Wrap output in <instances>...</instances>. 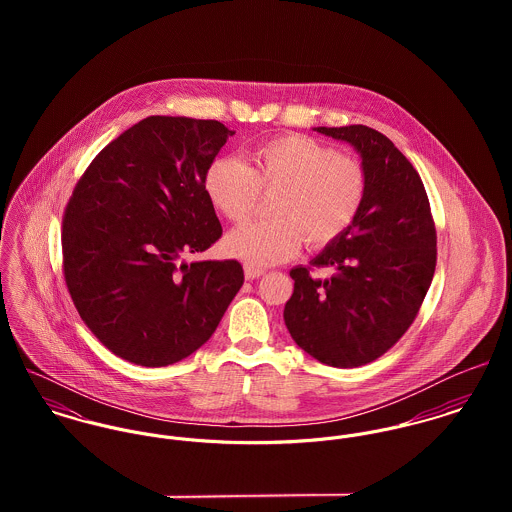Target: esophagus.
<instances>
[{"label":"esophagus","mask_w":512,"mask_h":512,"mask_svg":"<svg viewBox=\"0 0 512 512\" xmlns=\"http://www.w3.org/2000/svg\"><path fill=\"white\" fill-rule=\"evenodd\" d=\"M262 274H264V270H260V268L244 266V278H246V280H256V278H260Z\"/></svg>","instance_id":"esophagus-1"}]
</instances>
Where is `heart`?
I'll use <instances>...</instances> for the list:
<instances>
[{"label":"heart","instance_id":"1","mask_svg":"<svg viewBox=\"0 0 512 512\" xmlns=\"http://www.w3.org/2000/svg\"><path fill=\"white\" fill-rule=\"evenodd\" d=\"M260 189H280L272 220H252L226 240L228 256L254 268L293 258L303 242L325 246L357 219L365 201L363 163L307 136H278L252 151V167L219 157L205 177V191L224 219H246Z\"/></svg>","mask_w":512,"mask_h":512}]
</instances>
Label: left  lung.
Wrapping results in <instances>:
<instances>
[{
	"label": "left lung",
	"instance_id": "8db88e82",
	"mask_svg": "<svg viewBox=\"0 0 512 512\" xmlns=\"http://www.w3.org/2000/svg\"><path fill=\"white\" fill-rule=\"evenodd\" d=\"M361 155L365 201L353 224L311 264L295 266L284 321L297 347L319 363L355 368L384 355L412 325L436 270V226L424 183L380 132L355 124L313 128Z\"/></svg>",
	"mask_w": 512,
	"mask_h": 512
}]
</instances>
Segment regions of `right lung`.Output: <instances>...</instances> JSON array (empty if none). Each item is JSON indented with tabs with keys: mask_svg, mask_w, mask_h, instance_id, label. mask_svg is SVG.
Here are the masks:
<instances>
[{
	"mask_svg": "<svg viewBox=\"0 0 512 512\" xmlns=\"http://www.w3.org/2000/svg\"><path fill=\"white\" fill-rule=\"evenodd\" d=\"M232 134L217 120L149 116L104 147L74 189L67 288L100 343L134 365L193 355L244 284L236 260H183L222 234L205 177Z\"/></svg>",
	"mask_w": 512,
	"mask_h": 512,
	"instance_id": "1",
	"label": "right lung"
}]
</instances>
